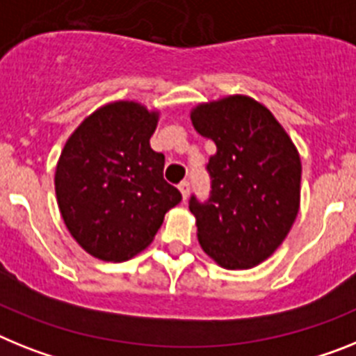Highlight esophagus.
Here are the masks:
<instances>
[{
	"instance_id": "34e87169",
	"label": "esophagus",
	"mask_w": 356,
	"mask_h": 356,
	"mask_svg": "<svg viewBox=\"0 0 356 356\" xmlns=\"http://www.w3.org/2000/svg\"><path fill=\"white\" fill-rule=\"evenodd\" d=\"M178 189H180V193H181V198L184 200H187L189 198V181H181L180 185H178Z\"/></svg>"
}]
</instances>
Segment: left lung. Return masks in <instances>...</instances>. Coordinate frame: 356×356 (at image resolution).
I'll use <instances>...</instances> for the list:
<instances>
[{
  "mask_svg": "<svg viewBox=\"0 0 356 356\" xmlns=\"http://www.w3.org/2000/svg\"><path fill=\"white\" fill-rule=\"evenodd\" d=\"M194 129L216 144L207 171L211 198H191L198 241L223 268L247 270L268 259L300 207V156L266 106L229 95L191 109Z\"/></svg>",
  "mask_w": 356,
  "mask_h": 356,
  "instance_id": "8db88e82",
  "label": "left lung"
}]
</instances>
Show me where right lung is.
I'll use <instances>...</instances> for the list:
<instances>
[{
  "label": "right lung",
  "instance_id": "add662e5",
  "mask_svg": "<svg viewBox=\"0 0 356 356\" xmlns=\"http://www.w3.org/2000/svg\"><path fill=\"white\" fill-rule=\"evenodd\" d=\"M158 118L140 102L115 100L88 115L60 151L57 205L72 238L97 259H131L181 202L163 180L165 158L149 145Z\"/></svg>",
  "mask_w": 356,
  "mask_h": 356
}]
</instances>
